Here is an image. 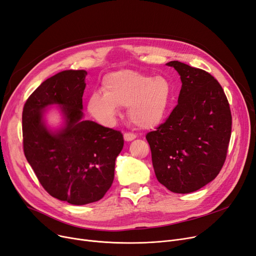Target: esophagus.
Instances as JSON below:
<instances>
[{
	"label": "esophagus",
	"mask_w": 256,
	"mask_h": 256,
	"mask_svg": "<svg viewBox=\"0 0 256 256\" xmlns=\"http://www.w3.org/2000/svg\"><path fill=\"white\" fill-rule=\"evenodd\" d=\"M136 138V136L134 134H130V132H127V134H124V140L126 142H131Z\"/></svg>",
	"instance_id": "1"
}]
</instances>
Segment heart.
<instances>
[{"label":"heart","instance_id":"heart-1","mask_svg":"<svg viewBox=\"0 0 256 256\" xmlns=\"http://www.w3.org/2000/svg\"><path fill=\"white\" fill-rule=\"evenodd\" d=\"M103 94L88 98L87 110L98 122L110 125L118 107H128V118L140 129H153L166 118L173 98V88L164 76H151L132 70L108 74L102 82Z\"/></svg>","mask_w":256,"mask_h":256}]
</instances>
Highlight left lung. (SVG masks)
Listing matches in <instances>:
<instances>
[{
    "instance_id": "left-lung-1",
    "label": "left lung",
    "mask_w": 256,
    "mask_h": 256,
    "mask_svg": "<svg viewBox=\"0 0 256 256\" xmlns=\"http://www.w3.org/2000/svg\"><path fill=\"white\" fill-rule=\"evenodd\" d=\"M166 65L180 76L178 104L146 138L158 180L174 193H190L220 173L231 136V112L222 86L210 74L178 60Z\"/></svg>"
}]
</instances>
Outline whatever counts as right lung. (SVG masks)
I'll use <instances>...</instances> for the list:
<instances>
[{
    "instance_id": "1",
    "label": "right lung",
    "mask_w": 256,
    "mask_h": 256,
    "mask_svg": "<svg viewBox=\"0 0 256 256\" xmlns=\"http://www.w3.org/2000/svg\"><path fill=\"white\" fill-rule=\"evenodd\" d=\"M85 70H65L43 82L23 109V144L40 185L60 200L86 205L100 200L114 178L124 146L120 131L84 120ZM58 106L62 122L51 128L46 109Z\"/></svg>"
}]
</instances>
